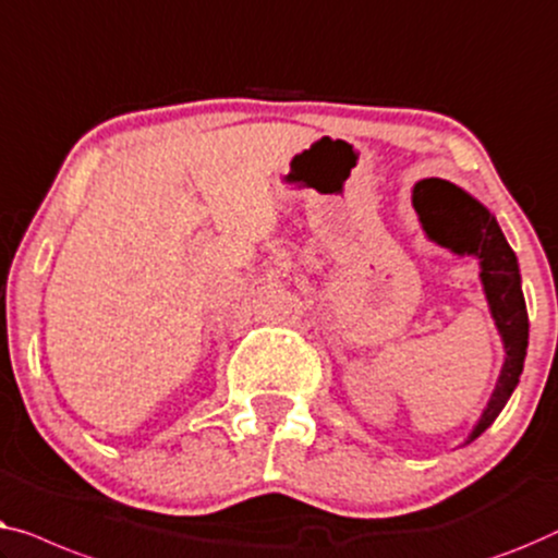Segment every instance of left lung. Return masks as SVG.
Instances as JSON below:
<instances>
[{"mask_svg":"<svg viewBox=\"0 0 558 558\" xmlns=\"http://www.w3.org/2000/svg\"><path fill=\"white\" fill-rule=\"evenodd\" d=\"M422 184V182H420ZM412 192V204L417 209V190ZM458 192V211L454 219L439 222L429 227L425 217L420 215L422 230L435 245L445 247L452 255H473L477 265H481V278L485 301H488L490 316L496 320L498 336L504 341V366H500L496 389L485 404L481 417H477L475 427L470 429L465 445L473 442L475 437H481L488 429L508 399H511L513 389L518 387V379L523 374V361L525 349H529V313H525L523 301V288H521V270H518V257L508 245L504 230H500L496 215H490V209L485 204L477 202L473 194Z\"/></svg>","mask_w":558,"mask_h":558,"instance_id":"8db88e82","label":"left lung"}]
</instances>
